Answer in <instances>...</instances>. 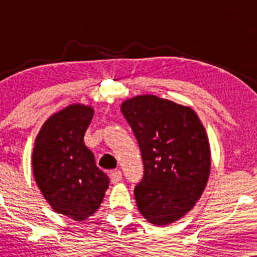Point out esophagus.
Masks as SVG:
<instances>
[{"instance_id": "esophagus-1", "label": "esophagus", "mask_w": 257, "mask_h": 257, "mask_svg": "<svg viewBox=\"0 0 257 257\" xmlns=\"http://www.w3.org/2000/svg\"><path fill=\"white\" fill-rule=\"evenodd\" d=\"M110 178H111L112 184H118V182L121 180V172L119 170L112 171L110 174Z\"/></svg>"}]
</instances>
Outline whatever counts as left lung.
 <instances>
[{
	"instance_id": "8db88e82",
	"label": "left lung",
	"mask_w": 257,
	"mask_h": 257,
	"mask_svg": "<svg viewBox=\"0 0 257 257\" xmlns=\"http://www.w3.org/2000/svg\"><path fill=\"white\" fill-rule=\"evenodd\" d=\"M121 112L144 163L143 180L135 188L139 212L156 226L175 222L193 208L208 181L206 130L191 107L153 94L125 100Z\"/></svg>"
}]
</instances>
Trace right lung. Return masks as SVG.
I'll return each instance as SVG.
<instances>
[{
  "label": "right lung",
  "instance_id": "1",
  "mask_svg": "<svg viewBox=\"0 0 257 257\" xmlns=\"http://www.w3.org/2000/svg\"><path fill=\"white\" fill-rule=\"evenodd\" d=\"M92 117L91 106L69 105L44 122L33 151L34 177L42 194L55 212L75 221L92 216L110 184L84 144Z\"/></svg>",
  "mask_w": 257,
  "mask_h": 257
}]
</instances>
